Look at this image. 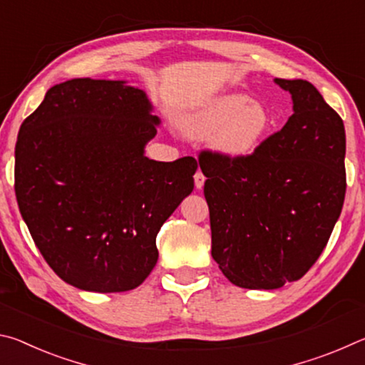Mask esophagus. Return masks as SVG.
Returning a JSON list of instances; mask_svg holds the SVG:
<instances>
[{
  "label": "esophagus",
  "instance_id": "obj_1",
  "mask_svg": "<svg viewBox=\"0 0 365 365\" xmlns=\"http://www.w3.org/2000/svg\"><path fill=\"white\" fill-rule=\"evenodd\" d=\"M205 180H206L205 174H202L201 170H197L196 174H195V187H196L197 190L202 188V187H205Z\"/></svg>",
  "mask_w": 365,
  "mask_h": 365
}]
</instances>
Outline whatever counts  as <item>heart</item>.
I'll use <instances>...</instances> for the list:
<instances>
[{"label": "heart", "mask_w": 365, "mask_h": 365, "mask_svg": "<svg viewBox=\"0 0 365 365\" xmlns=\"http://www.w3.org/2000/svg\"><path fill=\"white\" fill-rule=\"evenodd\" d=\"M183 130L196 138H209L215 151L230 159L250 156L270 127V115L261 103H250L243 93L214 98L182 119Z\"/></svg>", "instance_id": "obj_1"}]
</instances>
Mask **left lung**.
Segmentation results:
<instances>
[{
  "label": "left lung",
  "mask_w": 365,
  "mask_h": 365,
  "mask_svg": "<svg viewBox=\"0 0 365 365\" xmlns=\"http://www.w3.org/2000/svg\"><path fill=\"white\" fill-rule=\"evenodd\" d=\"M293 114L242 159L201 151L214 261L233 285L299 280L329 243L346 193L341 117L306 80L275 78Z\"/></svg>",
  "instance_id": "8db88e82"
}]
</instances>
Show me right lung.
Listing matches in <instances>:
<instances>
[{
	"instance_id": "add662e5",
	"label": "right lung",
	"mask_w": 365,
	"mask_h": 365,
	"mask_svg": "<svg viewBox=\"0 0 365 365\" xmlns=\"http://www.w3.org/2000/svg\"><path fill=\"white\" fill-rule=\"evenodd\" d=\"M122 80L51 86L16 143L17 205L36 248L69 285L96 293L137 288L158 262L156 237L193 191L195 158L145 156L159 117Z\"/></svg>"
}]
</instances>
